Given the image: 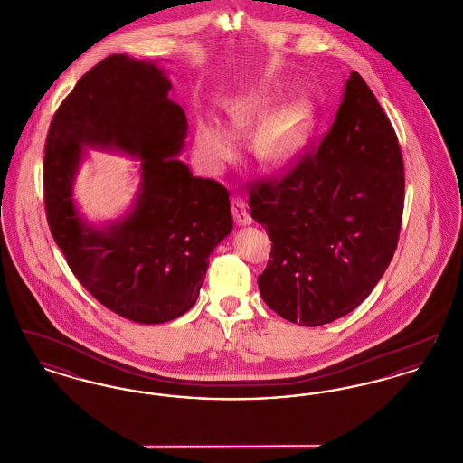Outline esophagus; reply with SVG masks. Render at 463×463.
Here are the masks:
<instances>
[{"mask_svg": "<svg viewBox=\"0 0 463 463\" xmlns=\"http://www.w3.org/2000/svg\"><path fill=\"white\" fill-rule=\"evenodd\" d=\"M231 208H232V217L238 225H250L251 217L248 213L246 203L242 201L241 196H232L231 199Z\"/></svg>", "mask_w": 463, "mask_h": 463, "instance_id": "1", "label": "esophagus"}]
</instances>
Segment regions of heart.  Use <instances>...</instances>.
<instances>
[{
  "mask_svg": "<svg viewBox=\"0 0 463 463\" xmlns=\"http://www.w3.org/2000/svg\"><path fill=\"white\" fill-rule=\"evenodd\" d=\"M272 110L274 102L270 97H246L231 106L229 119L234 130L240 132L242 128L265 121ZM310 125V104L306 99L293 100L260 127L253 140L255 153L274 165L291 161L306 146ZM198 151L201 159L210 168L219 170L236 157L240 151V140L236 133L225 127L221 119L208 116L199 121Z\"/></svg>",
  "mask_w": 463,
  "mask_h": 463,
  "instance_id": "b5f03b06",
  "label": "heart"
}]
</instances>
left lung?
Returning <instances> with one entry per match:
<instances>
[{"label": "left lung", "mask_w": 463, "mask_h": 463, "mask_svg": "<svg viewBox=\"0 0 463 463\" xmlns=\"http://www.w3.org/2000/svg\"><path fill=\"white\" fill-rule=\"evenodd\" d=\"M248 204L272 241L259 289L276 314L321 326L373 291L396 251L404 165L389 118L355 71L317 151L279 180L255 182Z\"/></svg>", "instance_id": "1"}]
</instances>
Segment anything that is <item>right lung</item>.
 <instances>
[{
  "label": "right lung",
  "mask_w": 463,
  "mask_h": 463,
  "mask_svg": "<svg viewBox=\"0 0 463 463\" xmlns=\"http://www.w3.org/2000/svg\"><path fill=\"white\" fill-rule=\"evenodd\" d=\"M155 62L110 55L91 67L53 114L44 144V208L78 281L102 306L142 325L185 314L198 300L208 257L232 231L229 191L176 159L185 112ZM85 146L141 159L131 213L99 230L71 198Z\"/></svg>",
  "instance_id": "right-lung-1"
}]
</instances>
